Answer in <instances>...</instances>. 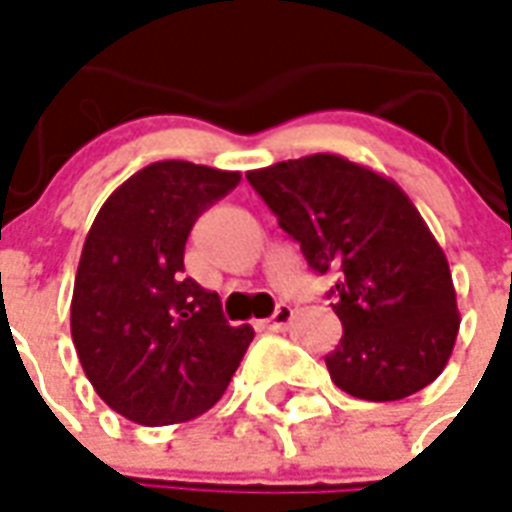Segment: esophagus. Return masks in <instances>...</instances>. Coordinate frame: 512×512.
<instances>
[{
	"label": "esophagus",
	"instance_id": "obj_1",
	"mask_svg": "<svg viewBox=\"0 0 512 512\" xmlns=\"http://www.w3.org/2000/svg\"><path fill=\"white\" fill-rule=\"evenodd\" d=\"M290 323H293V306L279 304L276 306V312L263 323V328H266V331H285Z\"/></svg>",
	"mask_w": 512,
	"mask_h": 512
}]
</instances>
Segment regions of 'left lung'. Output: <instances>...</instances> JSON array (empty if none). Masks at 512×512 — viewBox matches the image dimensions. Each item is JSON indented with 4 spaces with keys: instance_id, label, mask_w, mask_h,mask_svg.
Listing matches in <instances>:
<instances>
[{
    "instance_id": "obj_1",
    "label": "left lung",
    "mask_w": 512,
    "mask_h": 512,
    "mask_svg": "<svg viewBox=\"0 0 512 512\" xmlns=\"http://www.w3.org/2000/svg\"><path fill=\"white\" fill-rule=\"evenodd\" d=\"M249 184L336 285L342 342L325 355L331 380L355 399L399 401L434 382L456 344L448 257L407 192L377 170L312 154L249 170Z\"/></svg>"
}]
</instances>
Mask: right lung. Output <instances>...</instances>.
Here are the masks:
<instances>
[{
    "label": "right lung",
    "instance_id": "1",
    "mask_svg": "<svg viewBox=\"0 0 512 512\" xmlns=\"http://www.w3.org/2000/svg\"><path fill=\"white\" fill-rule=\"evenodd\" d=\"M238 170L151 162L105 200L83 241L70 331L100 399L132 423L170 426L211 410L255 331L227 323L217 293L184 276L195 219Z\"/></svg>",
    "mask_w": 512,
    "mask_h": 512
}]
</instances>
